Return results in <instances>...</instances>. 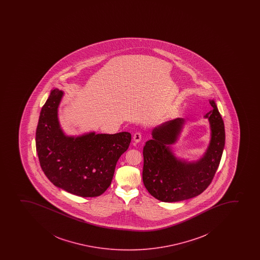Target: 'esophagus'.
Wrapping results in <instances>:
<instances>
[{
    "label": "esophagus",
    "mask_w": 260,
    "mask_h": 260,
    "mask_svg": "<svg viewBox=\"0 0 260 260\" xmlns=\"http://www.w3.org/2000/svg\"><path fill=\"white\" fill-rule=\"evenodd\" d=\"M141 138H142V135H141V133L137 132V133H135V135H134V141H135V142H136V143H139V142L141 141Z\"/></svg>",
    "instance_id": "esophagus-1"
}]
</instances>
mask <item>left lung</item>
Masks as SVG:
<instances>
[{
  "mask_svg": "<svg viewBox=\"0 0 260 260\" xmlns=\"http://www.w3.org/2000/svg\"><path fill=\"white\" fill-rule=\"evenodd\" d=\"M205 115L211 130L209 145L197 160L179 158L172 146L179 140L185 120L176 118L157 125L143 148L142 179L149 193L162 202H178L202 193L212 182L224 147L225 133L214 100Z\"/></svg>",
  "mask_w": 260,
  "mask_h": 260,
  "instance_id": "obj_1",
  "label": "left lung"
}]
</instances>
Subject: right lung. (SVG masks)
Here are the masks:
<instances>
[{"mask_svg":"<svg viewBox=\"0 0 260 260\" xmlns=\"http://www.w3.org/2000/svg\"><path fill=\"white\" fill-rule=\"evenodd\" d=\"M63 95L62 90H51L41 111L36 134L40 165L57 187L80 197H97L111 185L117 161L131 142V134L66 135L58 117Z\"/></svg>","mask_w":260,"mask_h":260,"instance_id":"right-lung-1","label":"right lung"}]
</instances>
